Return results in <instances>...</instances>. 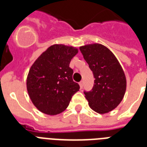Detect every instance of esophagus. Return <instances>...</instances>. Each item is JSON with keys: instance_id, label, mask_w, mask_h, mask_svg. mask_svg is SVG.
Segmentation results:
<instances>
[{"instance_id": "esophagus-1", "label": "esophagus", "mask_w": 147, "mask_h": 147, "mask_svg": "<svg viewBox=\"0 0 147 147\" xmlns=\"http://www.w3.org/2000/svg\"><path fill=\"white\" fill-rule=\"evenodd\" d=\"M79 86H80L81 88H83V82H82V81H81L80 82H79Z\"/></svg>"}]
</instances>
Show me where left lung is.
Here are the masks:
<instances>
[{"instance_id": "left-lung-1", "label": "left lung", "mask_w": 147, "mask_h": 147, "mask_svg": "<svg viewBox=\"0 0 147 147\" xmlns=\"http://www.w3.org/2000/svg\"><path fill=\"white\" fill-rule=\"evenodd\" d=\"M80 51L93 72L92 91L84 92L90 107L99 114H106L118 106L127 88L125 74L111 51L99 43L82 46Z\"/></svg>"}]
</instances>
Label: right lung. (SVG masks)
<instances>
[{
  "label": "right lung",
  "mask_w": 147,
  "mask_h": 147,
  "mask_svg": "<svg viewBox=\"0 0 147 147\" xmlns=\"http://www.w3.org/2000/svg\"><path fill=\"white\" fill-rule=\"evenodd\" d=\"M78 49L55 44L43 52L32 65L26 78L29 96L40 111L56 115L66 109L80 87L72 80L69 67Z\"/></svg>",
  "instance_id": "right-lung-1"
}]
</instances>
